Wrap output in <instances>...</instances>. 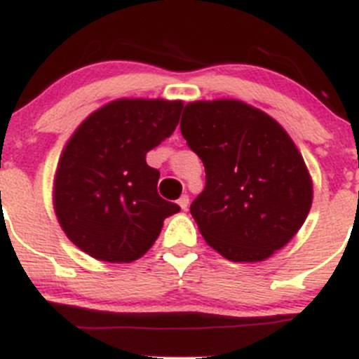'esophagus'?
I'll list each match as a JSON object with an SVG mask.
<instances>
[{
  "label": "esophagus",
  "instance_id": "esophagus-1",
  "mask_svg": "<svg viewBox=\"0 0 359 359\" xmlns=\"http://www.w3.org/2000/svg\"><path fill=\"white\" fill-rule=\"evenodd\" d=\"M177 203H179V205H180V209L187 210V207H189V196L182 195L179 200H177Z\"/></svg>",
  "mask_w": 359,
  "mask_h": 359
}]
</instances>
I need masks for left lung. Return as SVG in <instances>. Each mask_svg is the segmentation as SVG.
<instances>
[{"instance_id":"8db88e82","label":"left lung","mask_w":359,"mask_h":359,"mask_svg":"<svg viewBox=\"0 0 359 359\" xmlns=\"http://www.w3.org/2000/svg\"><path fill=\"white\" fill-rule=\"evenodd\" d=\"M180 133L205 166L191 203L200 233L232 262H259L285 246L311 207V179L285 129L241 100L191 102Z\"/></svg>"}]
</instances>
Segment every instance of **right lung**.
<instances>
[{
  "mask_svg": "<svg viewBox=\"0 0 359 359\" xmlns=\"http://www.w3.org/2000/svg\"><path fill=\"white\" fill-rule=\"evenodd\" d=\"M180 100L120 99L88 116L67 143L55 179L60 225L79 250L106 262H133L150 250L163 221L179 212L157 193L149 150L170 138Z\"/></svg>",
  "mask_w": 359,
  "mask_h": 359,
  "instance_id": "right-lung-1",
  "label": "right lung"
}]
</instances>
